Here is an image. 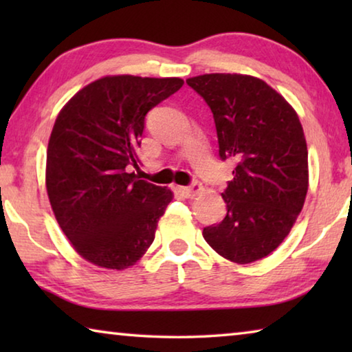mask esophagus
Returning <instances> with one entry per match:
<instances>
[{
	"mask_svg": "<svg viewBox=\"0 0 352 352\" xmlns=\"http://www.w3.org/2000/svg\"><path fill=\"white\" fill-rule=\"evenodd\" d=\"M178 190H180V192L186 199H192L201 190V184L199 182H194L192 184H190V186H182V188H178Z\"/></svg>",
	"mask_w": 352,
	"mask_h": 352,
	"instance_id": "esophagus-1",
	"label": "esophagus"
}]
</instances>
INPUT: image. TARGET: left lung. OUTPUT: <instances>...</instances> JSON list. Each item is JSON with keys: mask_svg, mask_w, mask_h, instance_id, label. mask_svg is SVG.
<instances>
[{"mask_svg": "<svg viewBox=\"0 0 352 352\" xmlns=\"http://www.w3.org/2000/svg\"><path fill=\"white\" fill-rule=\"evenodd\" d=\"M186 83L212 111L220 160L236 166L222 192L226 216L204 228L205 241L237 264L265 258L290 233L307 194V146L300 119L258 77L216 73Z\"/></svg>", "mask_w": 352, "mask_h": 352, "instance_id": "obj_1", "label": "left lung"}]
</instances>
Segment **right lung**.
Returning <instances> with one entry per match:
<instances>
[{
	"mask_svg": "<svg viewBox=\"0 0 352 352\" xmlns=\"http://www.w3.org/2000/svg\"><path fill=\"white\" fill-rule=\"evenodd\" d=\"M178 77L107 76L76 93L52 129L46 189L65 236L83 259L124 270L147 252L170 189L141 180L146 115L183 85Z\"/></svg>",
	"mask_w": 352,
	"mask_h": 352,
	"instance_id": "right-lung-1",
	"label": "right lung"
}]
</instances>
